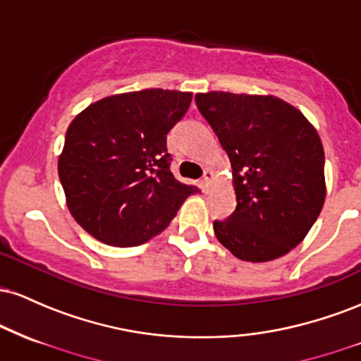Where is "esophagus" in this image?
Segmentation results:
<instances>
[{
    "instance_id": "esophagus-1",
    "label": "esophagus",
    "mask_w": 361,
    "mask_h": 361,
    "mask_svg": "<svg viewBox=\"0 0 361 361\" xmlns=\"http://www.w3.org/2000/svg\"><path fill=\"white\" fill-rule=\"evenodd\" d=\"M214 180V173L210 171V169H205L204 171V178H202V186H204V190H209L210 183H212Z\"/></svg>"
}]
</instances>
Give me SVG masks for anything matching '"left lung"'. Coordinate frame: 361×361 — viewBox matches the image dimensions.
Returning <instances> with one entry per match:
<instances>
[{"mask_svg":"<svg viewBox=\"0 0 361 361\" xmlns=\"http://www.w3.org/2000/svg\"><path fill=\"white\" fill-rule=\"evenodd\" d=\"M233 168L235 210L214 233L235 258L287 255L307 235L326 198L324 149L295 106L275 97L195 94Z\"/></svg>","mask_w":361,"mask_h":361,"instance_id":"1","label":"left lung"}]
</instances>
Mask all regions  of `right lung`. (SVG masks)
I'll use <instances>...</instances> for the list:
<instances>
[{"label": "right lung", "instance_id": "add662e5", "mask_svg": "<svg viewBox=\"0 0 361 361\" xmlns=\"http://www.w3.org/2000/svg\"><path fill=\"white\" fill-rule=\"evenodd\" d=\"M190 103L192 93L183 91H132L91 103L73 120L57 169L69 212L94 239L144 244L198 193L169 171L166 147Z\"/></svg>", "mask_w": 361, "mask_h": 361}]
</instances>
